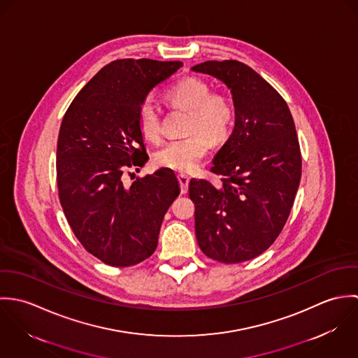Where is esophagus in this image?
I'll return each mask as SVG.
<instances>
[{"instance_id": "1", "label": "esophagus", "mask_w": 358, "mask_h": 358, "mask_svg": "<svg viewBox=\"0 0 358 358\" xmlns=\"http://www.w3.org/2000/svg\"><path fill=\"white\" fill-rule=\"evenodd\" d=\"M178 180H179V185H180V192L182 194H186L187 193V187H189V180L190 178L185 173H179L178 175Z\"/></svg>"}]
</instances>
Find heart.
I'll use <instances>...</instances> for the list:
<instances>
[{
	"instance_id": "heart-1",
	"label": "heart",
	"mask_w": 358,
	"mask_h": 358,
	"mask_svg": "<svg viewBox=\"0 0 358 358\" xmlns=\"http://www.w3.org/2000/svg\"><path fill=\"white\" fill-rule=\"evenodd\" d=\"M166 99L175 107L189 110L186 131L182 139L168 141L154 154V162L161 168L175 171L194 169L209 150V138L222 141L230 132L236 111L231 99L220 92H210V87L200 78L189 77L166 92ZM138 127L152 142L161 138V111L153 99L143 101L138 111Z\"/></svg>"
}]
</instances>
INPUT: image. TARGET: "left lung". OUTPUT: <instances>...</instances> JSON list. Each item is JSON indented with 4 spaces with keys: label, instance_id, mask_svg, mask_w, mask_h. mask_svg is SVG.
<instances>
[{
    "label": "left lung",
    "instance_id": "8db88e82",
    "mask_svg": "<svg viewBox=\"0 0 358 358\" xmlns=\"http://www.w3.org/2000/svg\"><path fill=\"white\" fill-rule=\"evenodd\" d=\"M192 70L224 83L236 111L234 129L210 168L222 183H189L197 243L213 260L245 262L275 241L295 201L302 157L294 118L282 96L238 60H208Z\"/></svg>",
    "mask_w": 358,
    "mask_h": 358
}]
</instances>
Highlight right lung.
Wrapping results in <instances>:
<instances>
[{
	"label": "right lung",
	"mask_w": 358,
	"mask_h": 358,
	"mask_svg": "<svg viewBox=\"0 0 358 358\" xmlns=\"http://www.w3.org/2000/svg\"><path fill=\"white\" fill-rule=\"evenodd\" d=\"M182 66L114 60L90 80L63 117L56 150L59 200L83 247L108 266L128 267L153 255L164 215L180 193L169 168L131 185L124 175L149 159L138 127L141 104Z\"/></svg>",
	"instance_id": "add662e5"
}]
</instances>
